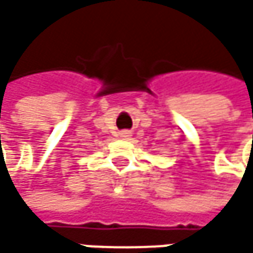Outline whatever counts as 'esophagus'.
I'll return each instance as SVG.
<instances>
[{
	"label": "esophagus",
	"instance_id": "1",
	"mask_svg": "<svg viewBox=\"0 0 253 253\" xmlns=\"http://www.w3.org/2000/svg\"><path fill=\"white\" fill-rule=\"evenodd\" d=\"M120 136H121V138H130V136H132V132H130V130H121Z\"/></svg>",
	"mask_w": 253,
	"mask_h": 253
}]
</instances>
